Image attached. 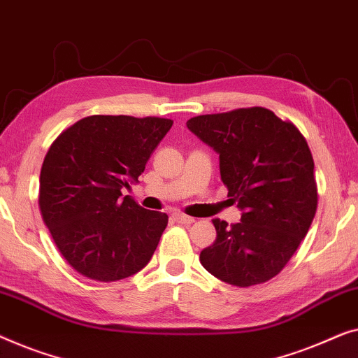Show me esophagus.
Wrapping results in <instances>:
<instances>
[{
  "instance_id": "obj_1",
  "label": "esophagus",
  "mask_w": 358,
  "mask_h": 358,
  "mask_svg": "<svg viewBox=\"0 0 358 358\" xmlns=\"http://www.w3.org/2000/svg\"><path fill=\"white\" fill-rule=\"evenodd\" d=\"M173 219H175V222H178V224H193L194 222L193 217H189V215H186V214H180V213H175Z\"/></svg>"
}]
</instances>
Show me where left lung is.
Segmentation results:
<instances>
[{
	"label": "left lung",
	"instance_id": "left-lung-1",
	"mask_svg": "<svg viewBox=\"0 0 358 358\" xmlns=\"http://www.w3.org/2000/svg\"><path fill=\"white\" fill-rule=\"evenodd\" d=\"M186 127L219 154L220 178L241 210L231 227L213 220L217 238L201 251V264L236 287L273 279L305 238L318 204L305 138L263 107L201 115Z\"/></svg>",
	"mask_w": 358,
	"mask_h": 358
}]
</instances>
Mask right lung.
I'll return each instance as SVG.
<instances>
[{
  "instance_id": "1",
  "label": "right lung",
  "mask_w": 358,
  "mask_h": 358,
  "mask_svg": "<svg viewBox=\"0 0 358 358\" xmlns=\"http://www.w3.org/2000/svg\"><path fill=\"white\" fill-rule=\"evenodd\" d=\"M167 118L92 115L63 131L40 172L42 217L64 259L85 278L113 282L152 258L167 214L123 196L172 128Z\"/></svg>"
}]
</instances>
